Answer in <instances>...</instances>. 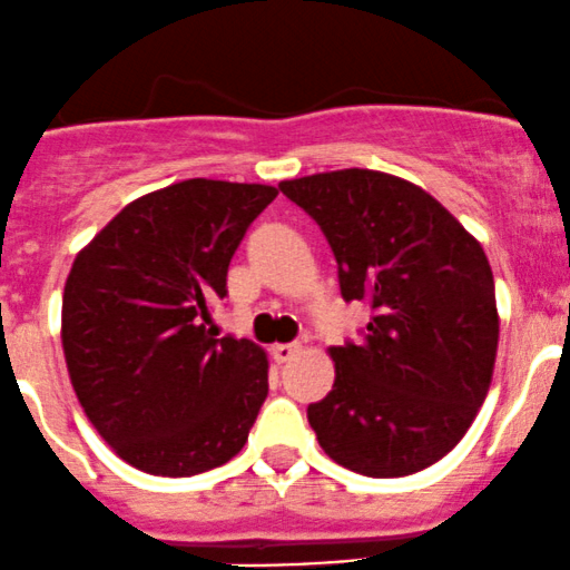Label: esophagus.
I'll return each instance as SVG.
<instances>
[{
  "label": "esophagus",
  "mask_w": 570,
  "mask_h": 570,
  "mask_svg": "<svg viewBox=\"0 0 570 570\" xmlns=\"http://www.w3.org/2000/svg\"><path fill=\"white\" fill-rule=\"evenodd\" d=\"M297 353H301V344H297V342H292V344H273V347H269V355H273V358L278 361V364H286V361L295 358Z\"/></svg>",
  "instance_id": "obj_1"
}]
</instances>
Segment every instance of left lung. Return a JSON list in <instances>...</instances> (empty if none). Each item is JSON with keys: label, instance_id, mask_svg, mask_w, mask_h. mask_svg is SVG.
I'll return each mask as SVG.
<instances>
[{"label": "left lung", "instance_id": "left-lung-1", "mask_svg": "<svg viewBox=\"0 0 570 570\" xmlns=\"http://www.w3.org/2000/svg\"><path fill=\"white\" fill-rule=\"evenodd\" d=\"M322 228L344 301H366L358 342L331 347L333 389L308 405L331 461L405 476L455 450L491 386L499 344L482 245L416 184L347 168L278 184Z\"/></svg>", "mask_w": 570, "mask_h": 570}]
</instances>
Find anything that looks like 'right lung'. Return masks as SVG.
Here are the masks:
<instances>
[{"instance_id":"1","label":"right lung","mask_w":570,"mask_h":570,"mask_svg":"<svg viewBox=\"0 0 570 570\" xmlns=\"http://www.w3.org/2000/svg\"><path fill=\"white\" fill-rule=\"evenodd\" d=\"M267 184L187 178L131 200L79 250L62 353L79 405L135 469L193 476L232 461L267 400V355L212 327Z\"/></svg>"}]
</instances>
